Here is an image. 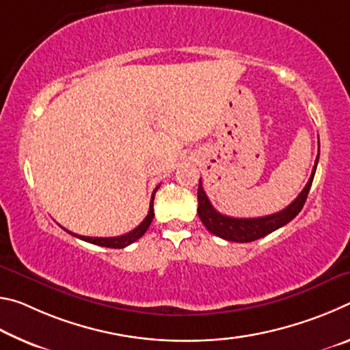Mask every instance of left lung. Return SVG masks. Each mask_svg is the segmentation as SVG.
Returning a JSON list of instances; mask_svg holds the SVG:
<instances>
[{
  "mask_svg": "<svg viewBox=\"0 0 350 350\" xmlns=\"http://www.w3.org/2000/svg\"><path fill=\"white\" fill-rule=\"evenodd\" d=\"M317 165H318V157L315 161V167L312 170L309 182L306 183L304 189L298 194V198H296L292 204L286 206L284 210L275 213V215H269L262 217H230L216 211L213 208L210 199L206 198L202 187V180H199L198 215L200 217V221H202V224L205 225L210 233L216 234L225 241L252 242V241L264 238V236H267L269 233L281 228L282 225L288 224L301 210H303L306 199L309 196L313 177H315Z\"/></svg>",
  "mask_w": 350,
  "mask_h": 350,
  "instance_id": "left-lung-1",
  "label": "left lung"
}]
</instances>
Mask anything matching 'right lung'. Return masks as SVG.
Instances as JSON below:
<instances>
[{
  "instance_id": "1",
  "label": "right lung",
  "mask_w": 350,
  "mask_h": 350,
  "mask_svg": "<svg viewBox=\"0 0 350 350\" xmlns=\"http://www.w3.org/2000/svg\"><path fill=\"white\" fill-rule=\"evenodd\" d=\"M159 189V187H156V189L152 191V196H151V204H150V211H148L146 217L144 219V221L140 222V225H137L134 230H131V232L126 233V234H122V236H114V238H91V236H80V234H74L72 232H66L70 233L72 236H75V238H79L81 241H86V242H91V244H96V245H100V247H109V248H125L128 247L129 244H133V242H135L137 239H140L142 236H144L146 233V230L150 228V225L152 222V217H154V194H156V191Z\"/></svg>"
}]
</instances>
